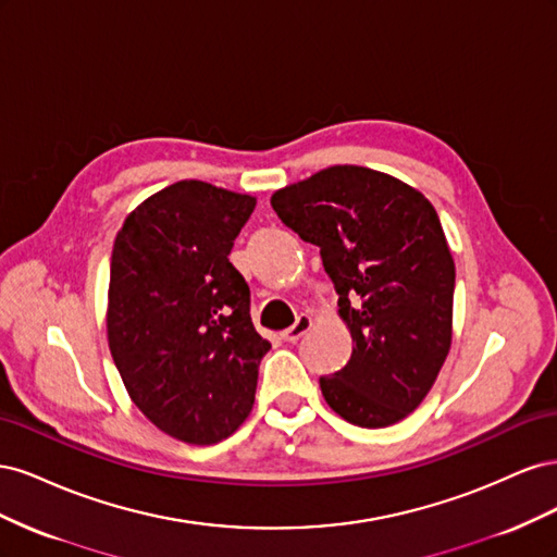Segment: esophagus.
Wrapping results in <instances>:
<instances>
[{
    "label": "esophagus",
    "instance_id": "esophagus-1",
    "mask_svg": "<svg viewBox=\"0 0 557 557\" xmlns=\"http://www.w3.org/2000/svg\"><path fill=\"white\" fill-rule=\"evenodd\" d=\"M311 327H313V318H311L309 313H299L297 320H295V325L285 330L281 336H283L285 342H293V344H295V342L301 339V336H305Z\"/></svg>",
    "mask_w": 557,
    "mask_h": 557
}]
</instances>
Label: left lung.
Listing matches in <instances>:
<instances>
[{
  "label": "left lung",
  "instance_id": "1",
  "mask_svg": "<svg viewBox=\"0 0 557 557\" xmlns=\"http://www.w3.org/2000/svg\"><path fill=\"white\" fill-rule=\"evenodd\" d=\"M281 223L320 248L352 336L320 379L334 413L387 428L428 397L453 339L455 262L430 199L391 174L334 164L272 195Z\"/></svg>",
  "mask_w": 557,
  "mask_h": 557
}]
</instances>
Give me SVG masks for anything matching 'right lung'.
Wrapping results in <instances>:
<instances>
[{
	"label": "right lung",
	"mask_w": 557,
	"mask_h": 557,
	"mask_svg": "<svg viewBox=\"0 0 557 557\" xmlns=\"http://www.w3.org/2000/svg\"><path fill=\"white\" fill-rule=\"evenodd\" d=\"M256 197L207 181L150 195L117 230L107 336L127 395L164 434L211 446L242 428L272 348L230 262Z\"/></svg>",
	"instance_id": "right-lung-1"
}]
</instances>
